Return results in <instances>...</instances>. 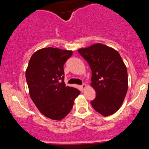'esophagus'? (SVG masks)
Masks as SVG:
<instances>
[{"mask_svg": "<svg viewBox=\"0 0 149 149\" xmlns=\"http://www.w3.org/2000/svg\"><path fill=\"white\" fill-rule=\"evenodd\" d=\"M86 86H87V85H85V83H83V85H80V88L81 89V90H83H83H84V89H85V88H86Z\"/></svg>", "mask_w": 149, "mask_h": 149, "instance_id": "obj_1", "label": "esophagus"}]
</instances>
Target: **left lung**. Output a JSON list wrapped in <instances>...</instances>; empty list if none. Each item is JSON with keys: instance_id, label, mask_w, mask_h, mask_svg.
I'll use <instances>...</instances> for the list:
<instances>
[{"instance_id": "8db88e82", "label": "left lung", "mask_w": 149, "mask_h": 149, "mask_svg": "<svg viewBox=\"0 0 149 149\" xmlns=\"http://www.w3.org/2000/svg\"><path fill=\"white\" fill-rule=\"evenodd\" d=\"M92 71L91 86L96 92L92 107L104 116L120 109L128 89L127 67L118 51L102 43L78 49Z\"/></svg>"}]
</instances>
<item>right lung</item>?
I'll use <instances>...</instances> for the list:
<instances>
[{
	"mask_svg": "<svg viewBox=\"0 0 149 149\" xmlns=\"http://www.w3.org/2000/svg\"><path fill=\"white\" fill-rule=\"evenodd\" d=\"M73 52L45 47L33 53L26 71L30 97L40 112L61 120L69 114L80 92L66 86L64 64Z\"/></svg>",
	"mask_w": 149,
	"mask_h": 149,
	"instance_id": "add662e5",
	"label": "right lung"
}]
</instances>
